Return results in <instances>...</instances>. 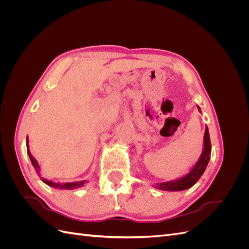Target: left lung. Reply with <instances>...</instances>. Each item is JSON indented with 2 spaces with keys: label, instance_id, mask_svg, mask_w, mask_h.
<instances>
[{
  "label": "left lung",
  "instance_id": "8db88e82",
  "mask_svg": "<svg viewBox=\"0 0 249 249\" xmlns=\"http://www.w3.org/2000/svg\"><path fill=\"white\" fill-rule=\"evenodd\" d=\"M197 109L199 112L200 108L197 106ZM210 156H211V140H210V135H209V129L206 126L205 131V136H203V148L202 153L199 157L197 162L195 163L190 171L187 173V175L183 176L182 178H178L177 179L169 180V182H164V183H158L154 185L157 189H160L163 191H183L186 189H189L191 188L197 180L200 178V177L205 172L207 165L210 161Z\"/></svg>",
  "mask_w": 249,
  "mask_h": 249
}]
</instances>
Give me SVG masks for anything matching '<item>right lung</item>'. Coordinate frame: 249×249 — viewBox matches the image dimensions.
<instances>
[{
  "label": "right lung",
  "mask_w": 249,
  "mask_h": 249,
  "mask_svg": "<svg viewBox=\"0 0 249 249\" xmlns=\"http://www.w3.org/2000/svg\"><path fill=\"white\" fill-rule=\"evenodd\" d=\"M28 137H27V152H28V155H29V158L30 160H31V163L33 165V167L35 168L37 175H39L40 177V166L38 162H37L36 159H34L32 154L30 153V149H29V142H28ZM40 179L42 180V182L44 184L49 185L50 187H54V188H58V189H66V190H72V189H76V188H79V187H82L84 186V184L86 183V180H80V182H72V183H64V184H61V183H55V182H52V180H49L47 178H40Z\"/></svg>",
  "instance_id": "obj_1"
}]
</instances>
